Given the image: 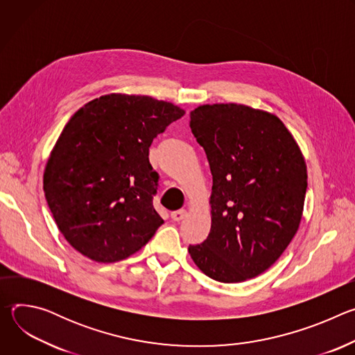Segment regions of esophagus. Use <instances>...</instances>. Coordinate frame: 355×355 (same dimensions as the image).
I'll return each mask as SVG.
<instances>
[{"instance_id": "1", "label": "esophagus", "mask_w": 355, "mask_h": 355, "mask_svg": "<svg viewBox=\"0 0 355 355\" xmlns=\"http://www.w3.org/2000/svg\"><path fill=\"white\" fill-rule=\"evenodd\" d=\"M185 216H187V211H185V209H180V211H174V212H171V219H173V220H175V222L182 220Z\"/></svg>"}]
</instances>
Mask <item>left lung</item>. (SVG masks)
<instances>
[{
    "mask_svg": "<svg viewBox=\"0 0 355 355\" xmlns=\"http://www.w3.org/2000/svg\"><path fill=\"white\" fill-rule=\"evenodd\" d=\"M189 126L214 178L211 232L188 247L191 259L219 282L254 278L297 232L308 188L305 159L278 116L247 105H200Z\"/></svg>",
    "mask_w": 355,
    "mask_h": 355,
    "instance_id": "1",
    "label": "left lung"
}]
</instances>
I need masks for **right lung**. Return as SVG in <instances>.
<instances>
[{
  "mask_svg": "<svg viewBox=\"0 0 355 355\" xmlns=\"http://www.w3.org/2000/svg\"><path fill=\"white\" fill-rule=\"evenodd\" d=\"M185 114L147 95L108 94L80 108L47 160L43 191L64 239L96 263L139 251L164 223L153 207V139Z\"/></svg>",
  "mask_w": 355,
  "mask_h": 355,
  "instance_id": "add662e5",
  "label": "right lung"
}]
</instances>
